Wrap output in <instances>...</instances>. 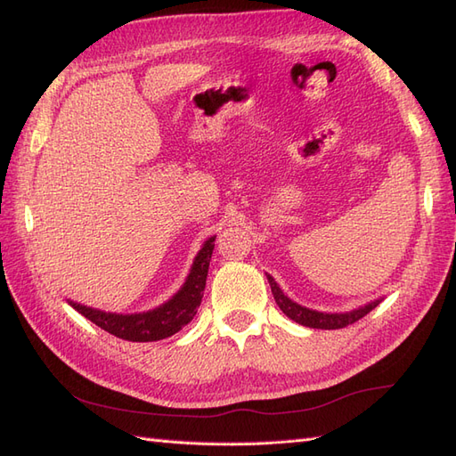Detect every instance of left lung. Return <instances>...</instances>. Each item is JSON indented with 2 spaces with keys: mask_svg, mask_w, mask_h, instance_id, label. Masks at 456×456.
Masks as SVG:
<instances>
[{
  "mask_svg": "<svg viewBox=\"0 0 456 456\" xmlns=\"http://www.w3.org/2000/svg\"><path fill=\"white\" fill-rule=\"evenodd\" d=\"M268 278V284H270V289H273V296L276 299L278 307L282 309V312L292 319V322L304 325V327H312V329H341V327H346L351 325L354 322H358V319L364 317L366 314H370L372 309L382 302V299H374V302H368L366 305H361L353 309V312H345V314H325V312H315V309H309V307H304L296 304L294 299H289L282 289H280V286L276 284V280L266 274Z\"/></svg>",
  "mask_w": 456,
  "mask_h": 456,
  "instance_id": "8db88e82",
  "label": "left lung"
}]
</instances>
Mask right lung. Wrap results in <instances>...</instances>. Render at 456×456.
<instances>
[{
  "mask_svg": "<svg viewBox=\"0 0 456 456\" xmlns=\"http://www.w3.org/2000/svg\"><path fill=\"white\" fill-rule=\"evenodd\" d=\"M213 240L216 237H209L200 253L193 258V265L190 268V274L186 282L174 294L168 302L162 305L149 309L142 314H111L102 312V309L82 305L78 302H70L76 312L82 314L86 319H90L92 323L102 327L103 331H108L115 337L125 338V341L133 343H151L160 341L174 333H178L183 325H188L193 315L198 314V307L201 304L203 289H206L208 280V268L213 253Z\"/></svg>",
  "mask_w": 456,
  "mask_h": 456,
  "instance_id": "add662e5",
  "label": "right lung"
}]
</instances>
